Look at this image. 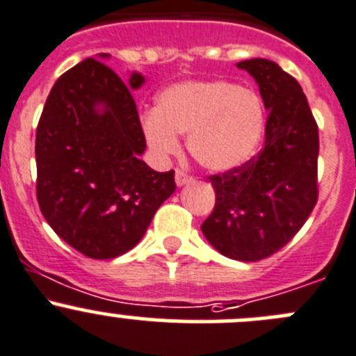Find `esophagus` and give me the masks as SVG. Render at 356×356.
<instances>
[{
	"instance_id": "obj_1",
	"label": "esophagus",
	"mask_w": 356,
	"mask_h": 356,
	"mask_svg": "<svg viewBox=\"0 0 356 356\" xmlns=\"http://www.w3.org/2000/svg\"><path fill=\"white\" fill-rule=\"evenodd\" d=\"M191 181H193V177L189 174H186L184 170H181V168H177V170H175V182H177V186H184Z\"/></svg>"
}]
</instances>
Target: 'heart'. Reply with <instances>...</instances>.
I'll use <instances>...</instances> for the list:
<instances>
[{
	"label": "heart",
	"mask_w": 356,
	"mask_h": 356,
	"mask_svg": "<svg viewBox=\"0 0 356 356\" xmlns=\"http://www.w3.org/2000/svg\"><path fill=\"white\" fill-rule=\"evenodd\" d=\"M147 144L161 156L175 154L188 134L193 160L212 172H227L252 160L264 134L259 95L226 79L182 81L158 95L154 113L143 118Z\"/></svg>",
	"instance_id": "obj_1"
}]
</instances>
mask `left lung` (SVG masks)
<instances>
[{
  "instance_id": "obj_1",
  "label": "left lung",
  "mask_w": 356,
  "mask_h": 356,
  "mask_svg": "<svg viewBox=\"0 0 356 356\" xmlns=\"http://www.w3.org/2000/svg\"><path fill=\"white\" fill-rule=\"evenodd\" d=\"M268 109L264 147L233 170L209 175L216 191L202 231L229 259L255 262L284 248L318 202V125L294 76L277 62L250 58Z\"/></svg>"
}]
</instances>
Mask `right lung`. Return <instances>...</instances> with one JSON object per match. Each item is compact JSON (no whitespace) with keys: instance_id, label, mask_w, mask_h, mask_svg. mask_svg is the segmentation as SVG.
Listing matches in <instances>:
<instances>
[{"instance_id":"obj_1","label":"right lung","mask_w":356,"mask_h":356,"mask_svg":"<svg viewBox=\"0 0 356 356\" xmlns=\"http://www.w3.org/2000/svg\"><path fill=\"white\" fill-rule=\"evenodd\" d=\"M143 83L136 72L127 85L104 62L85 58L55 81L38 123L40 210L86 257L113 259L136 247L175 191L174 170L154 172L139 158L146 137L132 88Z\"/></svg>"}]
</instances>
